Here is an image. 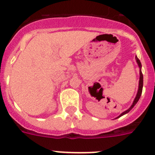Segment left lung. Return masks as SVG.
<instances>
[{"label": "left lung", "mask_w": 155, "mask_h": 155, "mask_svg": "<svg viewBox=\"0 0 155 155\" xmlns=\"http://www.w3.org/2000/svg\"><path fill=\"white\" fill-rule=\"evenodd\" d=\"M136 58V61H137V63H138V66H139V68H140V71H139V74H140V78H139V84H138V93H137V95H136L135 98H134V102L133 104H132V106L130 107V108L127 110L124 111V112L122 113V114H121L118 116L117 117H120L121 116H122V115L126 114H127L128 112H130V111L132 110V108H133L134 106H135L136 103L138 102V100H139V98H140L141 95H142V87H143V75H142V70H141V68H142V64H141L140 61H139V59H138L137 57H135Z\"/></svg>", "instance_id": "left-lung-1"}]
</instances>
